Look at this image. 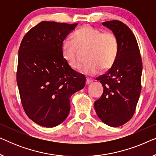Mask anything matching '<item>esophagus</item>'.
<instances>
[{
  "label": "esophagus",
  "mask_w": 156,
  "mask_h": 156,
  "mask_svg": "<svg viewBox=\"0 0 156 156\" xmlns=\"http://www.w3.org/2000/svg\"><path fill=\"white\" fill-rule=\"evenodd\" d=\"M92 82H93L92 80H91V79H89V78H87V84H90V83H91Z\"/></svg>",
  "instance_id": "1"
}]
</instances>
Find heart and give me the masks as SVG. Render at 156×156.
Returning a JSON list of instances; mask_svg holds the SVG:
<instances>
[{"instance_id": "obj_1", "label": "heart", "mask_w": 156, "mask_h": 156, "mask_svg": "<svg viewBox=\"0 0 156 156\" xmlns=\"http://www.w3.org/2000/svg\"><path fill=\"white\" fill-rule=\"evenodd\" d=\"M77 48L80 50H88V62L81 69V72L93 76L101 69H108L114 65L119 52V42L112 32L101 33L89 25L81 27L74 33L73 41L65 40L62 46L63 58L74 69H78L82 65Z\"/></svg>"}]
</instances>
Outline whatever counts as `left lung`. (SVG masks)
<instances>
[{"label":"left lung","mask_w":156,"mask_h":156,"mask_svg":"<svg viewBox=\"0 0 156 156\" xmlns=\"http://www.w3.org/2000/svg\"><path fill=\"white\" fill-rule=\"evenodd\" d=\"M102 25L116 35L119 52L107 73L97 80L104 91L94 105L102 122L118 127L128 122L135 112L141 91L142 61L135 36L126 25L119 20Z\"/></svg>","instance_id":"1"}]
</instances>
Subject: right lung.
I'll return each mask as SVG.
<instances>
[{
	"label": "right lung",
	"mask_w": 156,
	"mask_h": 156,
	"mask_svg": "<svg viewBox=\"0 0 156 156\" xmlns=\"http://www.w3.org/2000/svg\"><path fill=\"white\" fill-rule=\"evenodd\" d=\"M77 23L42 21L26 33L18 51L17 83L27 116L52 128L67 119L70 97L85 86V76L63 58L62 46Z\"/></svg>",
	"instance_id": "add662e5"
}]
</instances>
